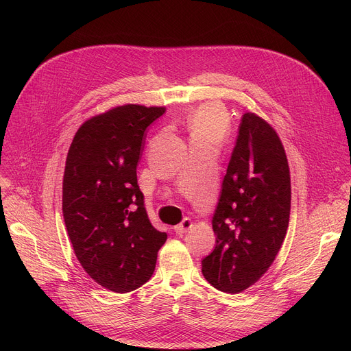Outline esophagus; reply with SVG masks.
Segmentation results:
<instances>
[{
  "label": "esophagus",
  "instance_id": "34e87169",
  "mask_svg": "<svg viewBox=\"0 0 351 351\" xmlns=\"http://www.w3.org/2000/svg\"><path fill=\"white\" fill-rule=\"evenodd\" d=\"M191 226H193L191 219L184 218L178 226H175V232H176L178 234H183V233H186L189 229H191Z\"/></svg>",
  "mask_w": 351,
  "mask_h": 351
}]
</instances>
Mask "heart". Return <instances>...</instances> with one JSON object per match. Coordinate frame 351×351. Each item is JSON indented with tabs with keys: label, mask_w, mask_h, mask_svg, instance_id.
Listing matches in <instances>:
<instances>
[{
	"label": "heart",
	"mask_w": 351,
	"mask_h": 351,
	"mask_svg": "<svg viewBox=\"0 0 351 351\" xmlns=\"http://www.w3.org/2000/svg\"><path fill=\"white\" fill-rule=\"evenodd\" d=\"M229 118L223 108L217 104H203L189 117L191 138H210L218 143L226 136Z\"/></svg>",
	"instance_id": "b5f03b06"
}]
</instances>
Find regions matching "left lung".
Instances as JSON below:
<instances>
[{"label":"left lung","mask_w":351,"mask_h":351,"mask_svg":"<svg viewBox=\"0 0 351 351\" xmlns=\"http://www.w3.org/2000/svg\"><path fill=\"white\" fill-rule=\"evenodd\" d=\"M290 199L279 136L256 114H244L213 217L217 244L202 261L215 289L240 293L267 272L286 236Z\"/></svg>","instance_id":"left-lung-1"}]
</instances>
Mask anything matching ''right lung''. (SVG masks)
<instances>
[{
	"mask_svg": "<svg viewBox=\"0 0 351 351\" xmlns=\"http://www.w3.org/2000/svg\"><path fill=\"white\" fill-rule=\"evenodd\" d=\"M165 107L121 106L86 121L69 147L62 213L73 252L103 287L128 293L156 269L167 233L148 219L136 168L145 130Z\"/></svg>",
	"mask_w": 351,
	"mask_h": 351,
	"instance_id": "obj_1",
	"label": "right lung"
}]
</instances>
